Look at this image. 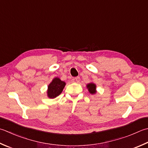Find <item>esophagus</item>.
<instances>
[{
	"label": "esophagus",
	"mask_w": 148,
	"mask_h": 148,
	"mask_svg": "<svg viewBox=\"0 0 148 148\" xmlns=\"http://www.w3.org/2000/svg\"><path fill=\"white\" fill-rule=\"evenodd\" d=\"M74 81H76V82H79V81H80V77H79V76H77V77H75L74 78Z\"/></svg>",
	"instance_id": "obj_1"
}]
</instances>
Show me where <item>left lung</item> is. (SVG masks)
Returning <instances> with one entry per match:
<instances>
[{
	"mask_svg": "<svg viewBox=\"0 0 148 148\" xmlns=\"http://www.w3.org/2000/svg\"><path fill=\"white\" fill-rule=\"evenodd\" d=\"M86 87H87L89 92L92 94H94L96 93V85L95 84L93 83H88L86 85Z\"/></svg>",
	"mask_w": 148,
	"mask_h": 148,
	"instance_id": "8db88e82",
	"label": "left lung"
}]
</instances>
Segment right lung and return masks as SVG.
<instances>
[{"mask_svg": "<svg viewBox=\"0 0 148 148\" xmlns=\"http://www.w3.org/2000/svg\"><path fill=\"white\" fill-rule=\"evenodd\" d=\"M65 86V83L61 80L58 77H55L49 84L47 90V96L53 99L62 93Z\"/></svg>", "mask_w": 148, "mask_h": 148, "instance_id": "right-lung-1", "label": "right lung"}]
</instances>
